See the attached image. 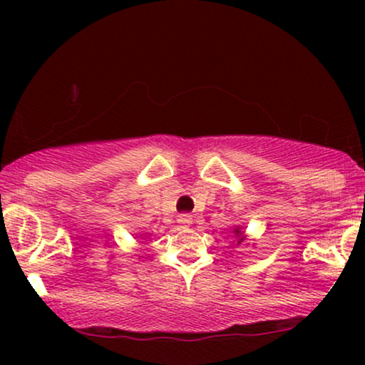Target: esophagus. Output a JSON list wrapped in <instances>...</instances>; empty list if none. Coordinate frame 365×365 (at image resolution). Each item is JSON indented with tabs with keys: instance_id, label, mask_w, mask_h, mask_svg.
<instances>
[{
	"instance_id": "obj_1",
	"label": "esophagus",
	"mask_w": 365,
	"mask_h": 365,
	"mask_svg": "<svg viewBox=\"0 0 365 365\" xmlns=\"http://www.w3.org/2000/svg\"><path fill=\"white\" fill-rule=\"evenodd\" d=\"M177 221L182 228H188V226L192 225V216L190 215H180Z\"/></svg>"
}]
</instances>
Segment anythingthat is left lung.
I'll return each instance as SVG.
<instances>
[{
	"instance_id": "8db88e82",
	"label": "left lung",
	"mask_w": 365,
	"mask_h": 365,
	"mask_svg": "<svg viewBox=\"0 0 365 365\" xmlns=\"http://www.w3.org/2000/svg\"><path fill=\"white\" fill-rule=\"evenodd\" d=\"M233 233H235V237H237V245L242 244V242L245 240V235H244V232L240 230V226H235V228H233Z\"/></svg>"
}]
</instances>
